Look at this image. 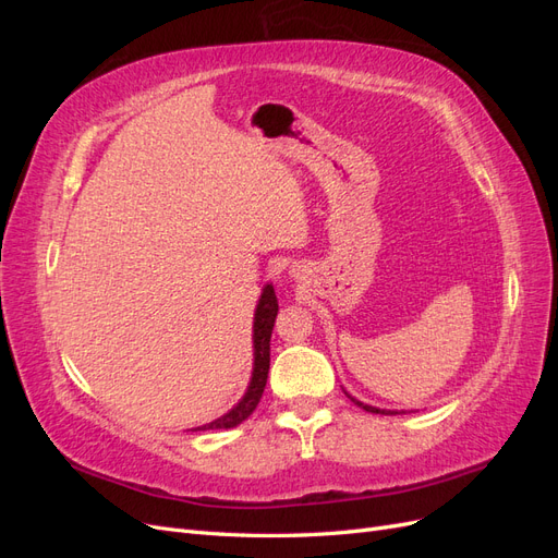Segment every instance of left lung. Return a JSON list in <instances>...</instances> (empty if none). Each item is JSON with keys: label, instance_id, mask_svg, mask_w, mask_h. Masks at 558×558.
<instances>
[{"label": "left lung", "instance_id": "obj_1", "mask_svg": "<svg viewBox=\"0 0 558 558\" xmlns=\"http://www.w3.org/2000/svg\"><path fill=\"white\" fill-rule=\"evenodd\" d=\"M344 393H347V391H344ZM347 398H349L351 402H356L359 408H363L365 412H373V414H400V412H396V410H379V408H373V404H365V402H361V400L353 398L351 393H347Z\"/></svg>", "mask_w": 558, "mask_h": 558}]
</instances>
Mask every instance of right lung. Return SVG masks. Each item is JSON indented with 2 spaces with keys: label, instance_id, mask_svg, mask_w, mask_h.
I'll list each match as a JSON object with an SVG mask.
<instances>
[{
  "label": "right lung",
  "instance_id": "1",
  "mask_svg": "<svg viewBox=\"0 0 558 558\" xmlns=\"http://www.w3.org/2000/svg\"><path fill=\"white\" fill-rule=\"evenodd\" d=\"M279 312V302L275 295V286L265 283V289L258 298L256 314H253V369H251V381L246 386V393L242 400L228 410L223 416H218L209 424L199 426L197 430H216V428H234L240 426L251 412L258 408L263 398L265 384H267V369H269V337H272L275 318Z\"/></svg>",
  "mask_w": 558,
  "mask_h": 558
}]
</instances>
